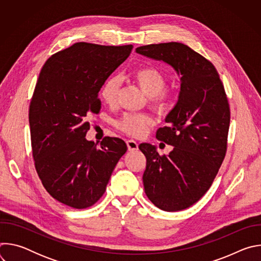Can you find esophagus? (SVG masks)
Masks as SVG:
<instances>
[{
  "label": "esophagus",
  "mask_w": 261,
  "mask_h": 261,
  "mask_svg": "<svg viewBox=\"0 0 261 261\" xmlns=\"http://www.w3.org/2000/svg\"><path fill=\"white\" fill-rule=\"evenodd\" d=\"M127 146H128V150H129L130 152H133V151L138 150V143H137L135 140H133V139L127 140Z\"/></svg>",
  "instance_id": "esophagus-1"
}]
</instances>
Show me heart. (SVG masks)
<instances>
[{
  "label": "heart",
  "mask_w": 261,
  "mask_h": 261,
  "mask_svg": "<svg viewBox=\"0 0 261 261\" xmlns=\"http://www.w3.org/2000/svg\"><path fill=\"white\" fill-rule=\"evenodd\" d=\"M133 80L145 96L150 98L153 105L162 110L167 107L170 95L164 91L166 77L161 70L153 66H144L136 69ZM120 82L118 77L109 79L103 86L101 96L108 105H115L118 101ZM153 125V119L144 114H126L118 122L117 127L132 136H142Z\"/></svg>",
  "instance_id": "heart-1"
}]
</instances>
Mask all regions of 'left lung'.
Instances as JSON below:
<instances>
[{"mask_svg":"<svg viewBox=\"0 0 261 261\" xmlns=\"http://www.w3.org/2000/svg\"><path fill=\"white\" fill-rule=\"evenodd\" d=\"M135 51L168 64L180 76L177 102L165 118L168 126L156 133L173 150L160 156L150 143H140L139 150L146 158L142 180L148 199L165 212L181 211L205 194L224 160L228 100L215 66L189 46L168 42Z\"/></svg>","mask_w":261,"mask_h":261,"instance_id":"obj_1","label":"left lung"}]
</instances>
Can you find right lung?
I'll return each instance as SVG.
<instances>
[{
    "label": "right lung",
    "instance_id": "1",
    "mask_svg": "<svg viewBox=\"0 0 261 261\" xmlns=\"http://www.w3.org/2000/svg\"><path fill=\"white\" fill-rule=\"evenodd\" d=\"M132 45L79 42L44 64L30 104L35 167L46 191L73 208H87L104 194L127 145L106 136L87 140L89 114H99L98 93L130 56Z\"/></svg>",
    "mask_w": 261,
    "mask_h": 261
}]
</instances>
